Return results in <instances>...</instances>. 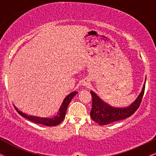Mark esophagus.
<instances>
[{
	"label": "esophagus",
	"instance_id": "1",
	"mask_svg": "<svg viewBox=\"0 0 156 156\" xmlns=\"http://www.w3.org/2000/svg\"><path fill=\"white\" fill-rule=\"evenodd\" d=\"M83 86H85V87H87V85H89V82H88V80H83Z\"/></svg>",
	"mask_w": 156,
	"mask_h": 156
}]
</instances>
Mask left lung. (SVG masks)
Listing matches in <instances>:
<instances>
[{"instance_id":"8db88e82","label":"left lung","mask_w":156,"mask_h":156,"mask_svg":"<svg viewBox=\"0 0 156 156\" xmlns=\"http://www.w3.org/2000/svg\"><path fill=\"white\" fill-rule=\"evenodd\" d=\"M146 79L143 85L142 89L136 99L131 104L124 108L114 107L105 103L100 98L95 92L91 91L92 98V106L90 112V116L94 122L98 125H104L114 122L130 117L135 113L140 105V103L144 95L145 88Z\"/></svg>"}]
</instances>
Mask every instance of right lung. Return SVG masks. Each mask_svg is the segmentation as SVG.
Instances as JSON below:
<instances>
[{"mask_svg":"<svg viewBox=\"0 0 156 156\" xmlns=\"http://www.w3.org/2000/svg\"><path fill=\"white\" fill-rule=\"evenodd\" d=\"M77 93H78V92H76V91H75V92H71L70 94H68V95L64 99V101L62 102V105H61L59 108V110H58L56 115L51 118L39 117H37V116L28 115V114H25V113L20 111L16 106H15V108L17 110V112H18L20 115H21L23 117L28 119V120L33 122L37 123V124L45 125V126H56V125L60 124V123L64 120V117H65L66 112H67L68 105H69L70 101H72L73 97L76 95Z\"/></svg>","mask_w":156,"mask_h":156,"instance_id":"1","label":"right lung"}]
</instances>
